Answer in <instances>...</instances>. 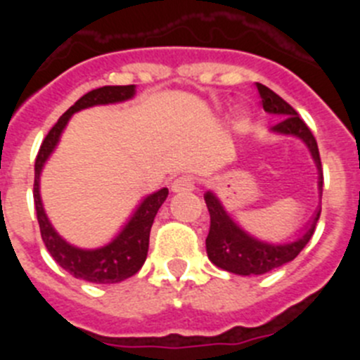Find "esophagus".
<instances>
[{"instance_id":"esophagus-1","label":"esophagus","mask_w":360,"mask_h":360,"mask_svg":"<svg viewBox=\"0 0 360 360\" xmlns=\"http://www.w3.org/2000/svg\"><path fill=\"white\" fill-rule=\"evenodd\" d=\"M195 189V180L191 176H178L173 184H171V191L173 193H186V191Z\"/></svg>"}]
</instances>
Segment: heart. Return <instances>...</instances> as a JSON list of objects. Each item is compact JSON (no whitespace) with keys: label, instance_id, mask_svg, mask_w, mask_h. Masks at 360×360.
Here are the masks:
<instances>
[{"label":"heart","instance_id":"heart-1","mask_svg":"<svg viewBox=\"0 0 360 360\" xmlns=\"http://www.w3.org/2000/svg\"><path fill=\"white\" fill-rule=\"evenodd\" d=\"M236 122L240 124H245V115H243V111H240V113H238V117H236Z\"/></svg>","mask_w":360,"mask_h":360}]
</instances>
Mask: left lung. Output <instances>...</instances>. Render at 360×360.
Wrapping results in <instances>:
<instances>
[{
  "label": "left lung",
  "instance_id": "8db88e82",
  "mask_svg": "<svg viewBox=\"0 0 360 360\" xmlns=\"http://www.w3.org/2000/svg\"><path fill=\"white\" fill-rule=\"evenodd\" d=\"M256 88L259 91V97H262L263 110L270 115L281 117V120L276 126H272L270 131L276 133V135L299 139L310 151L311 160L317 167V189H319L321 196L323 195V169H321L319 149H317L316 139H314L307 124L299 119L297 111L290 104L285 103L278 94H274L270 88L259 84V82H256ZM203 198H205L209 214H211V229H209L207 240H205L209 259L219 269L238 276L265 274V272L279 269V266L292 262L310 241L321 214L319 205L310 221L304 225V229H301L299 236L294 241L270 243V241L259 240V238L249 234L245 229H241L212 191H207Z\"/></svg>",
  "mask_w": 360,
  "mask_h": 360
}]
</instances>
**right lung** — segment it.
<instances>
[{
  "mask_svg": "<svg viewBox=\"0 0 360 360\" xmlns=\"http://www.w3.org/2000/svg\"><path fill=\"white\" fill-rule=\"evenodd\" d=\"M136 86H103L97 90L88 91L82 95L77 103L70 110H66L57 120V124L49 131L46 139L41 144L39 153L36 158V176H34V202H36L37 221H39L41 238H43L50 256L56 259L66 272L73 278L82 279V281L101 283V285H110V283H120L124 279L135 276L144 265L149 249V232H151L153 219L157 216L158 209L165 202L169 191L167 187L155 191L151 195L141 200L133 214L124 224L110 243L98 247V249H81L75 245L68 243L65 238L56 231L52 221L46 216L41 200V173L44 169V164L52 157L57 144L61 141V135L68 126L73 113L94 106H106V104H117L129 101L135 97Z\"/></svg>",
  "mask_w": 360,
  "mask_h": 360,
  "instance_id": "right-lung-1",
  "label": "right lung"
}]
</instances>
